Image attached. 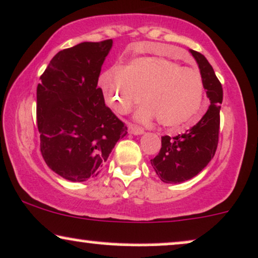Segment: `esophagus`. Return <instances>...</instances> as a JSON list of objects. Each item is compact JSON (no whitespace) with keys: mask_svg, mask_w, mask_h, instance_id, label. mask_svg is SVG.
Wrapping results in <instances>:
<instances>
[{"mask_svg":"<svg viewBox=\"0 0 258 258\" xmlns=\"http://www.w3.org/2000/svg\"><path fill=\"white\" fill-rule=\"evenodd\" d=\"M128 130H130V133H132V135H136V136H139V135H143V133H144V130L142 128V127H138V126H136V125H130V127H128Z\"/></svg>","mask_w":258,"mask_h":258,"instance_id":"esophagus-1","label":"esophagus"}]
</instances>
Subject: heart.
Wrapping results in <instances>:
<instances>
[{
  "label": "heart",
  "instance_id": "1",
  "mask_svg": "<svg viewBox=\"0 0 258 258\" xmlns=\"http://www.w3.org/2000/svg\"><path fill=\"white\" fill-rule=\"evenodd\" d=\"M107 102L126 114L142 98L136 119L174 127L187 122L200 109L204 84L200 71L162 57H139L127 66L111 67L99 77Z\"/></svg>",
  "mask_w": 258,
  "mask_h": 258
}]
</instances>
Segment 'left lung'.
<instances>
[{
	"mask_svg": "<svg viewBox=\"0 0 258 258\" xmlns=\"http://www.w3.org/2000/svg\"><path fill=\"white\" fill-rule=\"evenodd\" d=\"M190 52L200 67L210 105L202 119L185 133L161 138L160 153L150 162L159 178L167 184H179L196 176L212 161L219 143L222 85L204 55L195 50Z\"/></svg>",
	"mask_w": 258,
	"mask_h": 258,
	"instance_id": "left-lung-1",
	"label": "left lung"
}]
</instances>
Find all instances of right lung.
<instances>
[{"label": "right lung", "instance_id": "obj_1", "mask_svg": "<svg viewBox=\"0 0 258 258\" xmlns=\"http://www.w3.org/2000/svg\"><path fill=\"white\" fill-rule=\"evenodd\" d=\"M111 45V39L83 42L58 51L37 86L40 153L49 168L70 181L97 176L127 135L97 86Z\"/></svg>", "mask_w": 258, "mask_h": 258}]
</instances>
